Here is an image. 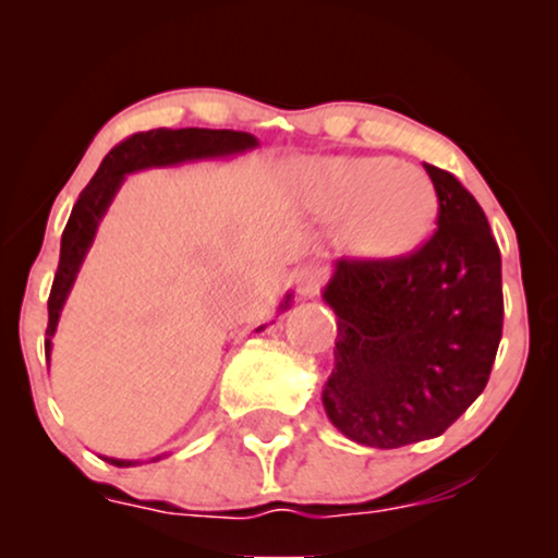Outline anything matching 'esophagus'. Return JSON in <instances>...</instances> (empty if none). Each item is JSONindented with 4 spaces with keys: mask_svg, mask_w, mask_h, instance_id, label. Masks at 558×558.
I'll list each match as a JSON object with an SVG mask.
<instances>
[{
    "mask_svg": "<svg viewBox=\"0 0 558 558\" xmlns=\"http://www.w3.org/2000/svg\"><path fill=\"white\" fill-rule=\"evenodd\" d=\"M319 286H323V272H319L317 267H301V270L296 272L299 296L312 299L319 291Z\"/></svg>",
    "mask_w": 558,
    "mask_h": 558,
    "instance_id": "34e87169",
    "label": "esophagus"
}]
</instances>
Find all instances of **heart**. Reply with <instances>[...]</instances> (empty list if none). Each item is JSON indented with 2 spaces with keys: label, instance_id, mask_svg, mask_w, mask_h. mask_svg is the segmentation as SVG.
Returning <instances> with one entry per match:
<instances>
[{
  "label": "heart",
  "instance_id": "obj_1",
  "mask_svg": "<svg viewBox=\"0 0 558 558\" xmlns=\"http://www.w3.org/2000/svg\"><path fill=\"white\" fill-rule=\"evenodd\" d=\"M299 191L323 222H349V239L364 257H403L425 243L438 220L430 178L388 157L317 159L301 170Z\"/></svg>",
  "mask_w": 558,
  "mask_h": 558
}]
</instances>
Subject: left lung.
Masks as SVG:
<instances>
[{
    "instance_id": "obj_1",
    "label": "left lung",
    "mask_w": 558,
    "mask_h": 558,
    "mask_svg": "<svg viewBox=\"0 0 558 558\" xmlns=\"http://www.w3.org/2000/svg\"><path fill=\"white\" fill-rule=\"evenodd\" d=\"M438 230L399 259H338L325 304L338 317L328 420L354 444L401 448L446 433L483 393L504 328L501 252L451 172L425 165Z\"/></svg>"
}]
</instances>
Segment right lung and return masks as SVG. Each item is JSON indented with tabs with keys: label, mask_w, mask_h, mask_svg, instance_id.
Here are the masks:
<instances>
[{
	"label": "right lung",
	"mask_w": 558,
	"mask_h": 558,
	"mask_svg": "<svg viewBox=\"0 0 558 558\" xmlns=\"http://www.w3.org/2000/svg\"><path fill=\"white\" fill-rule=\"evenodd\" d=\"M257 136L243 131H209V128H178V131H172V128H157V131L133 133L131 138L120 141L114 149H110V155L101 159L92 183L81 191L78 202H75L73 213H70L65 233H62L60 265H57L52 293H49V328L47 341H44L47 362L49 354H52V336L57 330V323H60L62 306H65L70 296V288H73L75 278H78V270L83 259H86L88 248H92L101 217L110 209L112 198L120 191V185H123L125 175L149 168H172V165L202 162V159L235 157L248 149H257ZM286 310H291V293H286L283 301H280L278 312ZM259 330H265V325H259L257 332ZM168 453H162V457H168ZM162 457H155L151 462H157ZM101 459L114 466L138 464L133 459Z\"/></svg>",
	"instance_id": "obj_1"
}]
</instances>
